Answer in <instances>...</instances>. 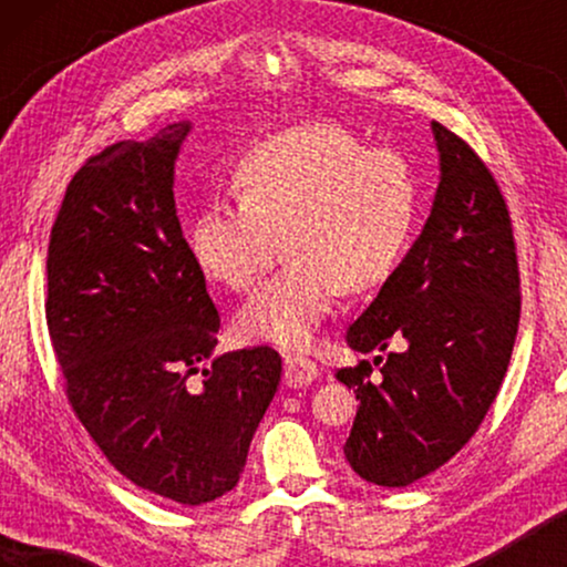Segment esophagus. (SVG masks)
Segmentation results:
<instances>
[{
  "label": "esophagus",
  "mask_w": 567,
  "mask_h": 567,
  "mask_svg": "<svg viewBox=\"0 0 567 567\" xmlns=\"http://www.w3.org/2000/svg\"><path fill=\"white\" fill-rule=\"evenodd\" d=\"M320 369L315 361L305 359V355H286L284 361V382L286 386H307L312 384Z\"/></svg>",
  "instance_id": "esophagus-1"
}]
</instances>
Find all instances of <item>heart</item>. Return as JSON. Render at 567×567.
<instances>
[{
	"label": "heart",
	"mask_w": 567,
	"mask_h": 567,
	"mask_svg": "<svg viewBox=\"0 0 567 567\" xmlns=\"http://www.w3.org/2000/svg\"><path fill=\"white\" fill-rule=\"evenodd\" d=\"M237 204L212 200L190 250L212 281L245 291L281 237L286 266L239 309L247 340L305 348L332 301L390 276L408 250L417 181L394 150H369L343 123L312 121L262 138L231 173Z\"/></svg>",
	"instance_id": "b5f03b06"
}]
</instances>
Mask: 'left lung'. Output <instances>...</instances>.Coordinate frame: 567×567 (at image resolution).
<instances>
[{"label": "left lung", "mask_w": 567, "mask_h": 567, "mask_svg": "<svg viewBox=\"0 0 567 567\" xmlns=\"http://www.w3.org/2000/svg\"><path fill=\"white\" fill-rule=\"evenodd\" d=\"M441 183L429 221L377 299L346 332L377 355L338 369L359 400L343 452L355 475L405 487L446 464L485 421L522 317L514 224L480 154L431 123Z\"/></svg>", "instance_id": "obj_1"}]
</instances>
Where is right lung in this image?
I'll return each instance as SVG.
<instances>
[{
  "instance_id": "add662e5",
  "label": "right lung",
  "mask_w": 567,
  "mask_h": 567,
  "mask_svg": "<svg viewBox=\"0 0 567 567\" xmlns=\"http://www.w3.org/2000/svg\"><path fill=\"white\" fill-rule=\"evenodd\" d=\"M190 123L115 142L66 185L45 258V322L74 415L107 462L162 501L221 498L281 382L268 346L213 359L219 312L173 196Z\"/></svg>"
}]
</instances>
